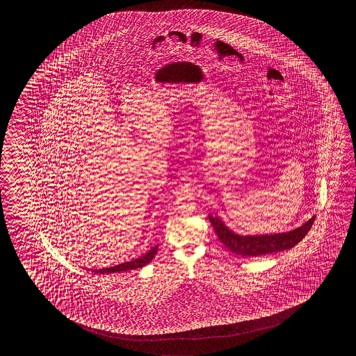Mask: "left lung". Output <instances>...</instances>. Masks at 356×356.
<instances>
[{"label": "left lung", "instance_id": "obj_1", "mask_svg": "<svg viewBox=\"0 0 356 356\" xmlns=\"http://www.w3.org/2000/svg\"><path fill=\"white\" fill-rule=\"evenodd\" d=\"M209 219L218 238L227 250L242 257H257L296 247L308 234L316 216H313L305 224H302V227H296L291 232L271 235L235 234L219 218L210 215Z\"/></svg>", "mask_w": 356, "mask_h": 356}]
</instances>
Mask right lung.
I'll use <instances>...</instances> for the list:
<instances>
[{
	"label": "right lung",
	"instance_id": "right-lung-1",
	"mask_svg": "<svg viewBox=\"0 0 356 356\" xmlns=\"http://www.w3.org/2000/svg\"><path fill=\"white\" fill-rule=\"evenodd\" d=\"M158 253V247H154L149 250L143 257L137 258L129 262H124L121 265L114 266V267H108V268H102V270H92V273H122V271H131L135 268H141L144 266L147 265L149 262H152V258L155 257V254Z\"/></svg>",
	"mask_w": 356,
	"mask_h": 356
}]
</instances>
